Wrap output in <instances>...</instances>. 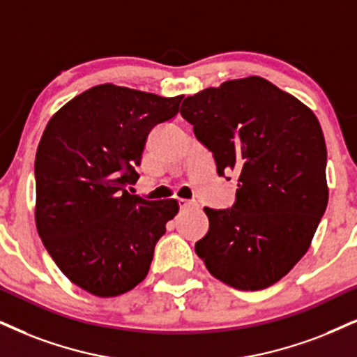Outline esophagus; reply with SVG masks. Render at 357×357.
<instances>
[{
    "label": "esophagus",
    "mask_w": 357,
    "mask_h": 357,
    "mask_svg": "<svg viewBox=\"0 0 357 357\" xmlns=\"http://www.w3.org/2000/svg\"><path fill=\"white\" fill-rule=\"evenodd\" d=\"M178 204L181 209H199V204L196 201H186V199H178Z\"/></svg>",
    "instance_id": "esophagus-1"
}]
</instances>
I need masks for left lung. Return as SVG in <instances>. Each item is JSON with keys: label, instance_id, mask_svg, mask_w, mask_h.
I'll return each instance as SVG.
<instances>
[{"label": "left lung", "instance_id": "1", "mask_svg": "<svg viewBox=\"0 0 357 357\" xmlns=\"http://www.w3.org/2000/svg\"><path fill=\"white\" fill-rule=\"evenodd\" d=\"M181 115L212 151L219 176L237 173L236 204L204 207L209 231L196 242L197 257L225 285L268 288L306 254L328 206L317 115L259 75L194 93Z\"/></svg>", "mask_w": 357, "mask_h": 357}]
</instances>
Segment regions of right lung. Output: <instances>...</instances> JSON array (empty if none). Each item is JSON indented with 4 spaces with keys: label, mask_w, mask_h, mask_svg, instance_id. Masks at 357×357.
<instances>
[{
    "label": "right lung",
    "mask_w": 357,
    "mask_h": 357,
    "mask_svg": "<svg viewBox=\"0 0 357 357\" xmlns=\"http://www.w3.org/2000/svg\"><path fill=\"white\" fill-rule=\"evenodd\" d=\"M183 96L160 97L115 84L85 90L49 120L36 151V227L72 283L110 298L150 270L174 199L126 191L138 181L148 133L173 120Z\"/></svg>",
    "instance_id": "obj_1"
}]
</instances>
